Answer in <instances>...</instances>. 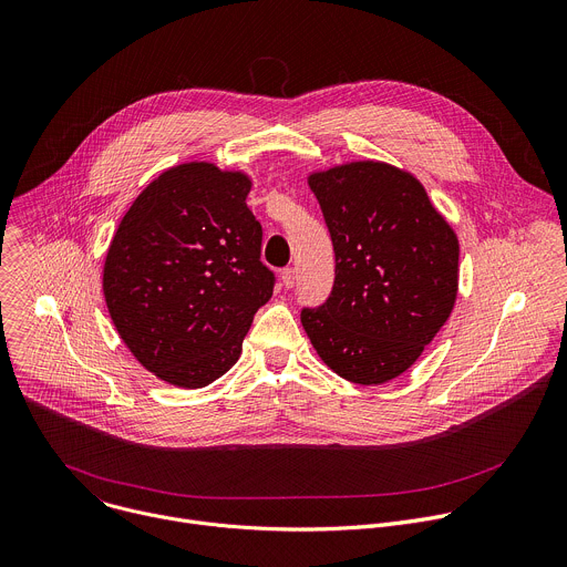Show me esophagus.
Here are the masks:
<instances>
[{
	"mask_svg": "<svg viewBox=\"0 0 567 567\" xmlns=\"http://www.w3.org/2000/svg\"><path fill=\"white\" fill-rule=\"evenodd\" d=\"M280 278H282V285H285L287 289H293V285H296V269H293V267L282 269Z\"/></svg>",
	"mask_w": 567,
	"mask_h": 567,
	"instance_id": "esophagus-1",
	"label": "esophagus"
}]
</instances>
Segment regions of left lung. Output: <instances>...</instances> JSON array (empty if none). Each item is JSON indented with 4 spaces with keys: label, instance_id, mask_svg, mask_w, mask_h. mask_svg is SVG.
I'll use <instances>...</instances> for the list:
<instances>
[{
    "label": "left lung",
    "instance_id": "left-lung-1",
    "mask_svg": "<svg viewBox=\"0 0 567 567\" xmlns=\"http://www.w3.org/2000/svg\"><path fill=\"white\" fill-rule=\"evenodd\" d=\"M336 256V278L302 327L329 369L355 385L410 369L454 309L458 240L423 184L383 162L309 175Z\"/></svg>",
    "mask_w": 567,
    "mask_h": 567
}]
</instances>
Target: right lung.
<instances>
[{
    "label": "right lung",
    "instance_id": "add662e5",
    "mask_svg": "<svg viewBox=\"0 0 567 567\" xmlns=\"http://www.w3.org/2000/svg\"><path fill=\"white\" fill-rule=\"evenodd\" d=\"M249 192L245 173L173 166L135 198L111 240L102 278L111 320L171 385L198 390L227 373L274 293Z\"/></svg>",
    "mask_w": 567,
    "mask_h": 567
}]
</instances>
